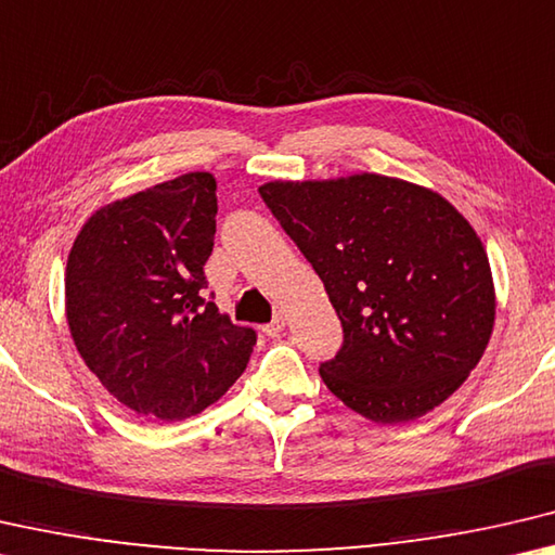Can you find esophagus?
<instances>
[{
    "instance_id": "1",
    "label": "esophagus",
    "mask_w": 555,
    "mask_h": 555,
    "mask_svg": "<svg viewBox=\"0 0 555 555\" xmlns=\"http://www.w3.org/2000/svg\"><path fill=\"white\" fill-rule=\"evenodd\" d=\"M285 324H287V320H285V314H275L272 317V322H268L266 326H262V332H266V337H278L280 332L285 330Z\"/></svg>"
}]
</instances>
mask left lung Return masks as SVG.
I'll return each mask as SVG.
<instances>
[{
	"label": "left lung",
	"instance_id": "1",
	"mask_svg": "<svg viewBox=\"0 0 555 555\" xmlns=\"http://www.w3.org/2000/svg\"><path fill=\"white\" fill-rule=\"evenodd\" d=\"M258 192L337 310L344 341L320 376L344 405L408 423L465 384L496 305L485 245L455 206L380 175Z\"/></svg>",
	"mask_w": 555,
	"mask_h": 555
}]
</instances>
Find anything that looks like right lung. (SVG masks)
<instances>
[{
    "label": "right lung",
    "instance_id": "obj_1",
    "mask_svg": "<svg viewBox=\"0 0 555 555\" xmlns=\"http://www.w3.org/2000/svg\"><path fill=\"white\" fill-rule=\"evenodd\" d=\"M216 179L181 175L88 218L66 266V317L86 366L152 421H184L229 390L258 334L218 312L204 266Z\"/></svg>",
    "mask_w": 555,
    "mask_h": 555
}]
</instances>
